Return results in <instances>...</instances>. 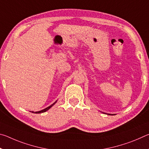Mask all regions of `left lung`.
<instances>
[{
  "label": "left lung",
  "mask_w": 149,
  "mask_h": 149,
  "mask_svg": "<svg viewBox=\"0 0 149 149\" xmlns=\"http://www.w3.org/2000/svg\"><path fill=\"white\" fill-rule=\"evenodd\" d=\"M108 115H114V114H108Z\"/></svg>",
  "instance_id": "8db88e82"
}]
</instances>
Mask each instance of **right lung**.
Masks as SVG:
<instances>
[{"mask_svg":"<svg viewBox=\"0 0 149 149\" xmlns=\"http://www.w3.org/2000/svg\"><path fill=\"white\" fill-rule=\"evenodd\" d=\"M56 102H54V103H53V104H51V105H50V106H49V107H48L47 108H45V109H43V110H40V111H38V112H33V111H32V113H35V114H40V113H43V112H46V111H47L48 110H49L50 109V108H51L52 107V106H53L54 104H55V103H56Z\"/></svg>","mask_w":149,"mask_h":149,"instance_id":"add662e5","label":"right lung"}]
</instances>
